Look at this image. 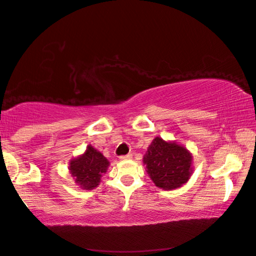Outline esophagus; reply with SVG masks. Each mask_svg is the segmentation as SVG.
<instances>
[{
	"mask_svg": "<svg viewBox=\"0 0 256 256\" xmlns=\"http://www.w3.org/2000/svg\"><path fill=\"white\" fill-rule=\"evenodd\" d=\"M120 160H132V155H131V154H128V155L120 156Z\"/></svg>",
	"mask_w": 256,
	"mask_h": 256,
	"instance_id": "esophagus-1",
	"label": "esophagus"
}]
</instances>
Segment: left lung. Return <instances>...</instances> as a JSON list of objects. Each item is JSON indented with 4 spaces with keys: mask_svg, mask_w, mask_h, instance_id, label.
<instances>
[{
    "mask_svg": "<svg viewBox=\"0 0 256 256\" xmlns=\"http://www.w3.org/2000/svg\"><path fill=\"white\" fill-rule=\"evenodd\" d=\"M150 179L158 188L174 190L189 181L194 172L192 154L176 141L156 136L144 156Z\"/></svg>",
    "mask_w": 256,
    "mask_h": 256,
    "instance_id": "8db88e82",
    "label": "left lung"
}]
</instances>
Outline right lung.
Masks as SVG:
<instances>
[{
	"label": "right lung",
	"mask_w": 256,
	"mask_h": 256,
	"mask_svg": "<svg viewBox=\"0 0 256 256\" xmlns=\"http://www.w3.org/2000/svg\"><path fill=\"white\" fill-rule=\"evenodd\" d=\"M109 165L110 163L107 158L93 146L88 144L83 154L70 160L68 170L80 188L92 190L99 186Z\"/></svg>",
	"instance_id": "1"
}]
</instances>
